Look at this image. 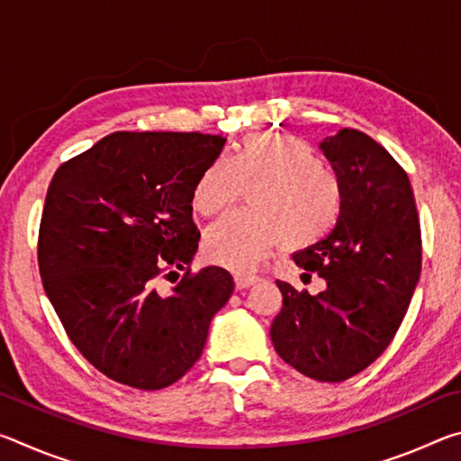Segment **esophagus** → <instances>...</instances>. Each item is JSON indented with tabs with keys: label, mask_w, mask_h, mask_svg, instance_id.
Masks as SVG:
<instances>
[{
	"label": "esophagus",
	"mask_w": 461,
	"mask_h": 461,
	"mask_svg": "<svg viewBox=\"0 0 461 461\" xmlns=\"http://www.w3.org/2000/svg\"><path fill=\"white\" fill-rule=\"evenodd\" d=\"M233 280H236L238 288H248V286L258 283V276H256V275H236V278H233Z\"/></svg>",
	"instance_id": "obj_1"
}]
</instances>
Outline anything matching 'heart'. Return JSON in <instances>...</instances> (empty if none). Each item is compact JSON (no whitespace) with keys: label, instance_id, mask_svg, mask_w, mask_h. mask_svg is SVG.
<instances>
[{"label":"heart","instance_id":"obj_1","mask_svg":"<svg viewBox=\"0 0 461 461\" xmlns=\"http://www.w3.org/2000/svg\"><path fill=\"white\" fill-rule=\"evenodd\" d=\"M249 186L248 212L223 215L205 231V254L231 270H248L272 248L303 249L338 223L343 191L338 175L311 146L283 134H249L228 158L215 156L193 185L201 215L223 212Z\"/></svg>","mask_w":461,"mask_h":461}]
</instances>
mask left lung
Masks as SVG:
<instances>
[{
	"mask_svg": "<svg viewBox=\"0 0 461 461\" xmlns=\"http://www.w3.org/2000/svg\"><path fill=\"white\" fill-rule=\"evenodd\" d=\"M319 146L341 183V215L330 236L293 260L325 288L309 294L276 280L283 309L270 338L294 370L341 382L368 368L399 331L423 249L411 181L384 146L352 128Z\"/></svg>",
	"mask_w": 461,
	"mask_h": 461,
	"instance_id": "obj_1",
	"label": "left lung"
}]
</instances>
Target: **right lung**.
<instances>
[{"mask_svg": "<svg viewBox=\"0 0 461 461\" xmlns=\"http://www.w3.org/2000/svg\"><path fill=\"white\" fill-rule=\"evenodd\" d=\"M223 144L199 131H113L52 176L38 233L44 291L85 360L120 384L158 390L185 376L233 293L228 270L191 272L193 185ZM175 267L185 276L160 294L158 278Z\"/></svg>", "mask_w": 461, "mask_h": 461, "instance_id": "add662e5", "label": "right lung"}]
</instances>
